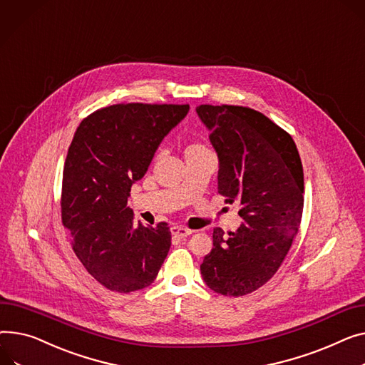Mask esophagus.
<instances>
[{
  "mask_svg": "<svg viewBox=\"0 0 365 365\" xmlns=\"http://www.w3.org/2000/svg\"><path fill=\"white\" fill-rule=\"evenodd\" d=\"M190 233H192V230L187 229V227H185V226H173V227H172V235L176 236V237H179V239H183V237L189 236Z\"/></svg>",
  "mask_w": 365,
  "mask_h": 365,
  "instance_id": "obj_1",
  "label": "esophagus"
}]
</instances>
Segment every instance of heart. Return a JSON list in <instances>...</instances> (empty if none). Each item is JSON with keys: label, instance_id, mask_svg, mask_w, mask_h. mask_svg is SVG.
<instances>
[{"label": "heart", "instance_id": "b5f03b06", "mask_svg": "<svg viewBox=\"0 0 365 365\" xmlns=\"http://www.w3.org/2000/svg\"><path fill=\"white\" fill-rule=\"evenodd\" d=\"M201 148H205V145L201 143V142H190L186 145V153H190V151H197V150H201Z\"/></svg>", "mask_w": 365, "mask_h": 365}]
</instances>
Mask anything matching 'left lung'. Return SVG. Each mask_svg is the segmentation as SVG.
<instances>
[{
  "label": "left lung",
  "instance_id": "1",
  "mask_svg": "<svg viewBox=\"0 0 365 365\" xmlns=\"http://www.w3.org/2000/svg\"><path fill=\"white\" fill-rule=\"evenodd\" d=\"M218 155V193L240 204L244 218L229 237L215 227L204 257L207 286L244 297L269 282L298 235L304 210V170L297 145L262 113L240 106L197 108Z\"/></svg>",
  "mask_w": 365,
  "mask_h": 365
}]
</instances>
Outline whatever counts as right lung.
Wrapping results in <instances>:
<instances>
[{"label": "right lung", "instance_id": "1", "mask_svg": "<svg viewBox=\"0 0 365 365\" xmlns=\"http://www.w3.org/2000/svg\"><path fill=\"white\" fill-rule=\"evenodd\" d=\"M187 111V104H114L85 117L73 136L63 170V226L86 272L113 292L150 286L172 245L167 223H135L128 198Z\"/></svg>", "mask_w": 365, "mask_h": 365}]
</instances>
